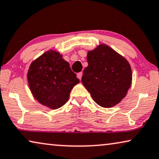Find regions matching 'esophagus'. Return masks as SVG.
<instances>
[{
    "label": "esophagus",
    "mask_w": 159,
    "mask_h": 159,
    "mask_svg": "<svg viewBox=\"0 0 159 159\" xmlns=\"http://www.w3.org/2000/svg\"><path fill=\"white\" fill-rule=\"evenodd\" d=\"M77 77H78V79H79L80 80L82 79V72H79V73H77Z\"/></svg>",
    "instance_id": "34e87169"
}]
</instances>
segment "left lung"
I'll return each mask as SVG.
<instances>
[{"label": "left lung", "mask_w": 159, "mask_h": 159, "mask_svg": "<svg viewBox=\"0 0 159 159\" xmlns=\"http://www.w3.org/2000/svg\"><path fill=\"white\" fill-rule=\"evenodd\" d=\"M82 82L97 104L112 107L127 95L132 83V71L125 57L105 43L87 55Z\"/></svg>", "instance_id": "8db88e82"}]
</instances>
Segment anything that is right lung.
Wrapping results in <instances>:
<instances>
[{"label":"right lung","mask_w":159,"mask_h":159,"mask_svg":"<svg viewBox=\"0 0 159 159\" xmlns=\"http://www.w3.org/2000/svg\"><path fill=\"white\" fill-rule=\"evenodd\" d=\"M27 80L34 98L52 110L63 106L69 100L71 90L80 82L62 55L52 49L32 61Z\"/></svg>","instance_id":"obj_1"}]
</instances>
